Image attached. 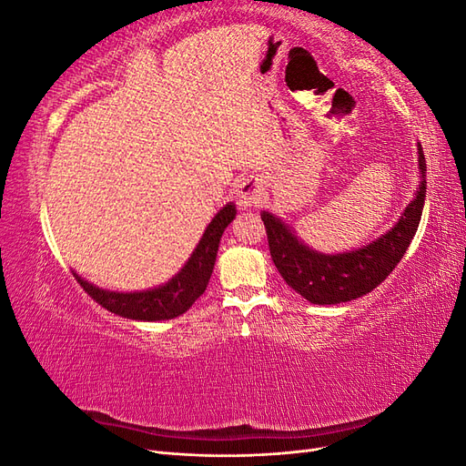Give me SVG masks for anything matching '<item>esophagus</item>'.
<instances>
[{
	"instance_id": "34e87169",
	"label": "esophagus",
	"mask_w": 466,
	"mask_h": 466,
	"mask_svg": "<svg viewBox=\"0 0 466 466\" xmlns=\"http://www.w3.org/2000/svg\"><path fill=\"white\" fill-rule=\"evenodd\" d=\"M262 196H264L262 182L257 177H248V178H243V182L237 188V204L247 209L260 204Z\"/></svg>"
}]
</instances>
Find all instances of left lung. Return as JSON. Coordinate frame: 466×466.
<instances>
[{
  "label": "left lung",
  "mask_w": 466,
  "mask_h": 466,
  "mask_svg": "<svg viewBox=\"0 0 466 466\" xmlns=\"http://www.w3.org/2000/svg\"><path fill=\"white\" fill-rule=\"evenodd\" d=\"M420 187L400 219L370 245L340 255H322L303 245L293 229L270 211H262L272 260L286 284L315 305L358 299L375 289L400 262L418 231L426 198V157L418 144Z\"/></svg>",
  "instance_id": "1"
}]
</instances>
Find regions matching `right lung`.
I'll list each match as a JSON object with an SVG mask.
<instances>
[{"mask_svg": "<svg viewBox=\"0 0 466 466\" xmlns=\"http://www.w3.org/2000/svg\"><path fill=\"white\" fill-rule=\"evenodd\" d=\"M235 204H225L216 218L209 221L200 243L196 245L188 262L180 268V272L167 281L165 286L146 289V291H108L101 289L87 279H83L74 272L79 286L89 293L98 305L106 311L120 315L132 320H168L182 313H187L192 303L206 291L214 264L218 257V248L225 228L235 219Z\"/></svg>", "mask_w": 466, "mask_h": 466, "instance_id": "add662e5", "label": "right lung"}]
</instances>
